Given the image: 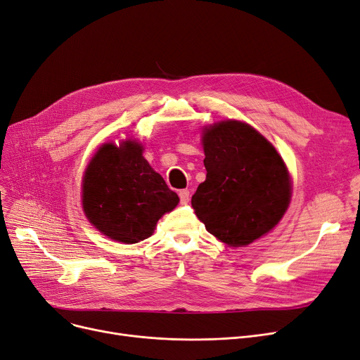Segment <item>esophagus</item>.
<instances>
[{
  "label": "esophagus",
  "mask_w": 360,
  "mask_h": 360,
  "mask_svg": "<svg viewBox=\"0 0 360 360\" xmlns=\"http://www.w3.org/2000/svg\"><path fill=\"white\" fill-rule=\"evenodd\" d=\"M179 198H180V202L181 204H188L189 199H191V193L188 189H183L179 192Z\"/></svg>",
  "instance_id": "34e87169"
}]
</instances>
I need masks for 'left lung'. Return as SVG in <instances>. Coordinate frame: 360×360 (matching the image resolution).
<instances>
[{"instance_id": "left-lung-1", "label": "left lung", "mask_w": 360, "mask_h": 360, "mask_svg": "<svg viewBox=\"0 0 360 360\" xmlns=\"http://www.w3.org/2000/svg\"><path fill=\"white\" fill-rule=\"evenodd\" d=\"M202 141L207 179L192 196V208L221 242L248 245L288 208V171L276 149L248 124L219 122L205 130Z\"/></svg>"}]
</instances>
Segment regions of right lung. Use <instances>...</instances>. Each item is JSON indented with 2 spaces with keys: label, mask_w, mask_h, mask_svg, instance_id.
Masks as SVG:
<instances>
[{
  "label": "right lung",
  "mask_w": 360,
  "mask_h": 360,
  "mask_svg": "<svg viewBox=\"0 0 360 360\" xmlns=\"http://www.w3.org/2000/svg\"><path fill=\"white\" fill-rule=\"evenodd\" d=\"M143 148L127 140L103 145L87 167L82 207L103 235L136 243L153 233L156 221L179 204V196L143 158Z\"/></svg>",
  "instance_id": "obj_1"
}]
</instances>
